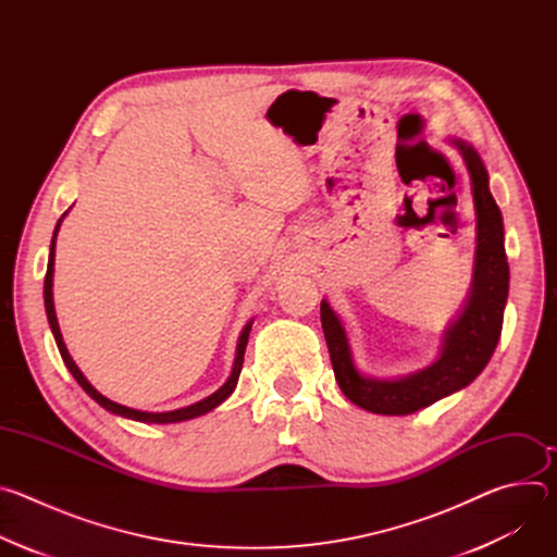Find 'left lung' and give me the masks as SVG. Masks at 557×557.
Segmentation results:
<instances>
[{
    "label": "left lung",
    "instance_id": "left-lung-1",
    "mask_svg": "<svg viewBox=\"0 0 557 557\" xmlns=\"http://www.w3.org/2000/svg\"><path fill=\"white\" fill-rule=\"evenodd\" d=\"M471 178L479 237L471 293L460 314L443 337L441 355L428 368L399 376L374 379L357 370L337 312L322 299V329L329 344L335 379L348 399L374 414L406 417L436 404L447 394L469 385L490 363L503 331V314L509 295V264L505 253L503 213L490 191V176L479 151L460 138H451Z\"/></svg>",
    "mask_w": 557,
    "mask_h": 557
}]
</instances>
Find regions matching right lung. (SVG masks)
<instances>
[{"label":"right lung","mask_w":557,"mask_h":557,"mask_svg":"<svg viewBox=\"0 0 557 557\" xmlns=\"http://www.w3.org/2000/svg\"><path fill=\"white\" fill-rule=\"evenodd\" d=\"M67 213V211H65ZM65 213L59 218L57 226H54V233H52V243H50V256H48V271H46V280H44V304H46V314H48V324H50V331L54 335V342H57V348L61 352V359L63 363L67 366V370L72 372V376L76 379V383L82 385L92 399L106 408L108 412L112 414H119V417H125V419H132V421H140V423H181V421H189V419H196V417H202L207 412H211L213 408H218L224 399H228L231 392L235 389L237 385V376H240V370H243V361H245V350H247V342H249V333H251V324L253 320L245 326L240 339H237V350H235V361H233V370H231V376L226 379V383L215 389L213 394H209L207 399L194 404V406H187V408H181V410H172V412H140V410H134V408H125L121 404H114L110 401L108 396H103L99 389L92 387V383L84 376V372L78 370V366L72 361L65 344H63V337H61V331H59V322H57V312H54V301H52V275H54V245H57V231L61 226V220L65 218Z\"/></svg>","instance_id":"1"}]
</instances>
